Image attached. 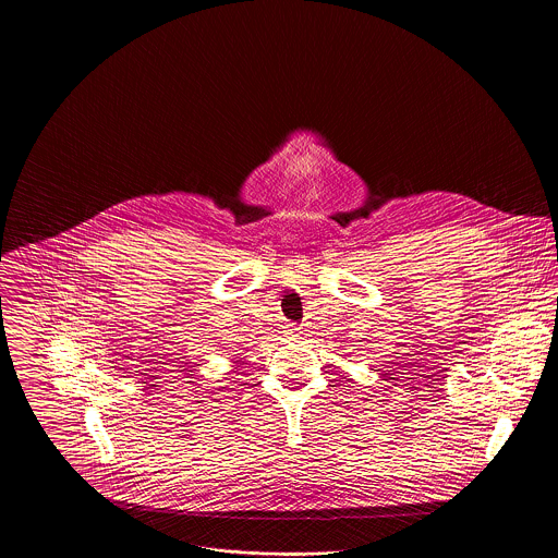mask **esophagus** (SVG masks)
Segmentation results:
<instances>
[{
	"mask_svg": "<svg viewBox=\"0 0 558 558\" xmlns=\"http://www.w3.org/2000/svg\"><path fill=\"white\" fill-rule=\"evenodd\" d=\"M296 332H299V326H296V324H289V326H287V335H289V337H296Z\"/></svg>",
	"mask_w": 558,
	"mask_h": 558,
	"instance_id": "34e87169",
	"label": "esophagus"
}]
</instances>
